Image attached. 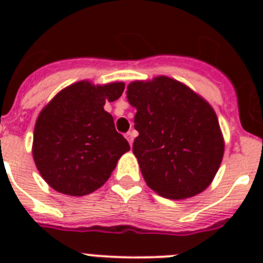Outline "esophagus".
I'll return each mask as SVG.
<instances>
[{
	"instance_id": "1",
	"label": "esophagus",
	"mask_w": 263,
	"mask_h": 263,
	"mask_svg": "<svg viewBox=\"0 0 263 263\" xmlns=\"http://www.w3.org/2000/svg\"><path fill=\"white\" fill-rule=\"evenodd\" d=\"M125 138H127L129 146H132V143H134V138H135V132H134V131L128 132L127 135H125Z\"/></svg>"
}]
</instances>
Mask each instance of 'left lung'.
Here are the masks:
<instances>
[{
  "label": "left lung",
  "mask_w": 263,
  "mask_h": 263,
  "mask_svg": "<svg viewBox=\"0 0 263 263\" xmlns=\"http://www.w3.org/2000/svg\"><path fill=\"white\" fill-rule=\"evenodd\" d=\"M127 99L139 132L132 152L158 195L187 199L212 184L224 157V136L212 105L168 76L135 80Z\"/></svg>",
  "instance_id": "1"
}]
</instances>
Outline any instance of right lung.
<instances>
[{
  "label": "right lung",
  "mask_w": 263,
  "mask_h": 263,
  "mask_svg": "<svg viewBox=\"0 0 263 263\" xmlns=\"http://www.w3.org/2000/svg\"><path fill=\"white\" fill-rule=\"evenodd\" d=\"M125 84L80 80L61 90L39 113L32 157L53 190L83 196L102 187L129 150L103 106L121 97Z\"/></svg>",
  "instance_id": "right-lung-1"
}]
</instances>
